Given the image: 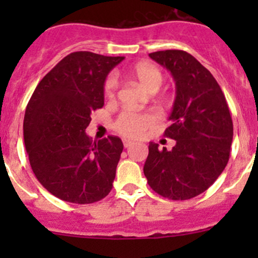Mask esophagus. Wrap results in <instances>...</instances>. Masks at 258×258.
Here are the masks:
<instances>
[{"label": "esophagus", "instance_id": "1", "mask_svg": "<svg viewBox=\"0 0 258 258\" xmlns=\"http://www.w3.org/2000/svg\"><path fill=\"white\" fill-rule=\"evenodd\" d=\"M122 142H123V146L124 147H130V146H132L134 145V141H131V140H126V139H123L122 140Z\"/></svg>", "mask_w": 258, "mask_h": 258}]
</instances>
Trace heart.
<instances>
[{"instance_id":"1","label":"heart","mask_w":258,"mask_h":258,"mask_svg":"<svg viewBox=\"0 0 258 258\" xmlns=\"http://www.w3.org/2000/svg\"><path fill=\"white\" fill-rule=\"evenodd\" d=\"M131 76L134 77L148 92H156L162 85L163 75L157 66L150 62H140L131 69ZM105 96L108 100H113L117 90V80L110 76L105 82ZM157 121V117L152 112H131L123 111L118 114L113 122L114 131L124 137L137 139L147 131Z\"/></svg>"}]
</instances>
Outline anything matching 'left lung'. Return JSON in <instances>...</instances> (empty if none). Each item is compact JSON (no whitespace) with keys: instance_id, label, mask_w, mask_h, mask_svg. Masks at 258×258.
<instances>
[{"instance_id":"8db88e82","label":"left lung","mask_w":258,"mask_h":258,"mask_svg":"<svg viewBox=\"0 0 258 258\" xmlns=\"http://www.w3.org/2000/svg\"><path fill=\"white\" fill-rule=\"evenodd\" d=\"M148 56L166 67L176 82V98L165 136L168 151L150 142L144 173L151 188L170 200L199 196L218 178L230 158L233 123L225 95L206 67L181 49Z\"/></svg>"}]
</instances>
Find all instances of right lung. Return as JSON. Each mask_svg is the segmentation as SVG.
Segmentation results:
<instances>
[{
  "mask_svg": "<svg viewBox=\"0 0 258 258\" xmlns=\"http://www.w3.org/2000/svg\"><path fill=\"white\" fill-rule=\"evenodd\" d=\"M124 57L72 52L40 81L26 107L23 139L36 178L53 196L86 205L112 189L123 144L117 136L92 142L91 112L105 103L108 72Z\"/></svg>",
  "mask_w": 258,
  "mask_h": 258,
  "instance_id": "add662e5",
  "label": "right lung"
}]
</instances>
